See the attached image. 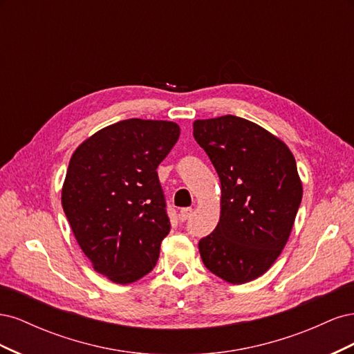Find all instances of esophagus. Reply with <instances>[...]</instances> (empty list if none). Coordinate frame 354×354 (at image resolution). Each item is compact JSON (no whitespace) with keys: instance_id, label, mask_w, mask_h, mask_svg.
Returning a JSON list of instances; mask_svg holds the SVG:
<instances>
[{"instance_id":"obj_1","label":"esophagus","mask_w":354,"mask_h":354,"mask_svg":"<svg viewBox=\"0 0 354 354\" xmlns=\"http://www.w3.org/2000/svg\"><path fill=\"white\" fill-rule=\"evenodd\" d=\"M192 212H194V209H192V208H181V211H180V220L181 221H186L192 216Z\"/></svg>"}]
</instances>
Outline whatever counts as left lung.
Here are the masks:
<instances>
[{
  "mask_svg": "<svg viewBox=\"0 0 354 354\" xmlns=\"http://www.w3.org/2000/svg\"><path fill=\"white\" fill-rule=\"evenodd\" d=\"M221 183L217 227L198 243L207 269L230 283L269 270L292 230L303 198L295 159L279 138L243 118L194 124Z\"/></svg>",
  "mask_w": 354,
  "mask_h": 354,
  "instance_id": "1",
  "label": "left lung"
}]
</instances>
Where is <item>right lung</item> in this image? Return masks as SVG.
Returning <instances> with one entry per match:
<instances>
[{
    "label": "right lung",
    "mask_w": 354,
    "mask_h": 354,
    "mask_svg": "<svg viewBox=\"0 0 354 354\" xmlns=\"http://www.w3.org/2000/svg\"><path fill=\"white\" fill-rule=\"evenodd\" d=\"M180 137L168 121L124 120L85 140L71 158L62 205L95 272L131 283L151 272L169 233L158 165Z\"/></svg>",
    "instance_id": "add662e5"
}]
</instances>
